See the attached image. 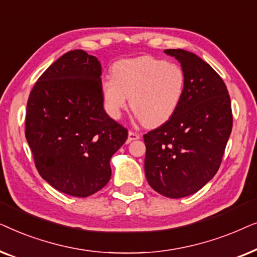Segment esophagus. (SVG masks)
Wrapping results in <instances>:
<instances>
[{"label":"esophagus","instance_id":"1","mask_svg":"<svg viewBox=\"0 0 257 257\" xmlns=\"http://www.w3.org/2000/svg\"><path fill=\"white\" fill-rule=\"evenodd\" d=\"M140 138V135L137 132H133V131H128V143L132 142V140H138Z\"/></svg>","mask_w":257,"mask_h":257}]
</instances>
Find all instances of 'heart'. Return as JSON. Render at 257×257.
I'll use <instances>...</instances> for the list:
<instances>
[{
  "mask_svg": "<svg viewBox=\"0 0 257 257\" xmlns=\"http://www.w3.org/2000/svg\"><path fill=\"white\" fill-rule=\"evenodd\" d=\"M186 73L180 65L153 56L121 59L112 75L101 79V93L108 115L121 117L130 106L147 126L170 120L180 107L186 91Z\"/></svg>",
  "mask_w": 257,
  "mask_h": 257,
  "instance_id": "obj_1",
  "label": "heart"
}]
</instances>
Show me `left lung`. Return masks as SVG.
<instances>
[{"label":"left lung","instance_id":"left-lung-1","mask_svg":"<svg viewBox=\"0 0 257 257\" xmlns=\"http://www.w3.org/2000/svg\"><path fill=\"white\" fill-rule=\"evenodd\" d=\"M180 62L186 91L170 120L144 135L145 175L151 187L172 199L201 189L219 170L233 126L226 84L193 52L167 49Z\"/></svg>","mask_w":257,"mask_h":257}]
</instances>
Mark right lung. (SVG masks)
<instances>
[{
  "label": "right lung",
  "instance_id": "1",
  "mask_svg": "<svg viewBox=\"0 0 257 257\" xmlns=\"http://www.w3.org/2000/svg\"><path fill=\"white\" fill-rule=\"evenodd\" d=\"M101 65L83 50L66 52L35 84L26 138L38 173L65 194L86 198L111 178V157L127 130L103 107Z\"/></svg>",
  "mask_w": 257,
  "mask_h": 257
}]
</instances>
